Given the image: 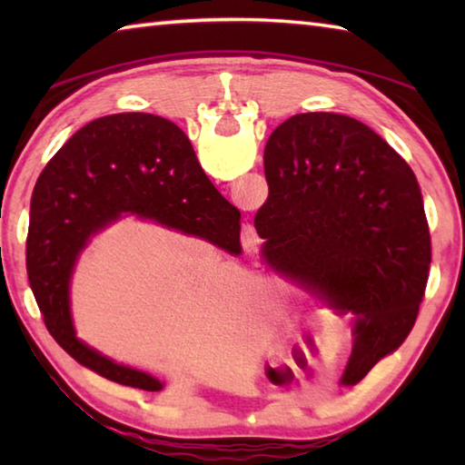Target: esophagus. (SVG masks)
I'll return each instance as SVG.
<instances>
[{
  "label": "esophagus",
  "instance_id": "34e87169",
  "mask_svg": "<svg viewBox=\"0 0 465 465\" xmlns=\"http://www.w3.org/2000/svg\"><path fill=\"white\" fill-rule=\"evenodd\" d=\"M258 242H261V238H258L254 225H250V223L243 225L242 227V248L246 252H254Z\"/></svg>",
  "mask_w": 465,
  "mask_h": 465
}]
</instances>
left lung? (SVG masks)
I'll use <instances>...</instances> for the list:
<instances>
[{
    "label": "left lung",
    "instance_id": "8db88e82",
    "mask_svg": "<svg viewBox=\"0 0 465 465\" xmlns=\"http://www.w3.org/2000/svg\"><path fill=\"white\" fill-rule=\"evenodd\" d=\"M264 174L262 261L355 316L342 373L355 385L406 341L427 289L430 233L414 172L363 123L305 113L272 131Z\"/></svg>",
    "mask_w": 465,
    "mask_h": 465
}]
</instances>
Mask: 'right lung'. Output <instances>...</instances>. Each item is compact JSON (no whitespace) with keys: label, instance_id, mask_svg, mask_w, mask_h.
<instances>
[{"label":"right lung","instance_id":"1","mask_svg":"<svg viewBox=\"0 0 465 465\" xmlns=\"http://www.w3.org/2000/svg\"><path fill=\"white\" fill-rule=\"evenodd\" d=\"M135 217L196 235L240 256V211L211 184L191 141L155 114L123 113L85 124L46 163L30 203L26 271L51 336L82 365L145 391L163 381L116 363L77 338L72 281L82 252Z\"/></svg>","mask_w":465,"mask_h":465}]
</instances>
